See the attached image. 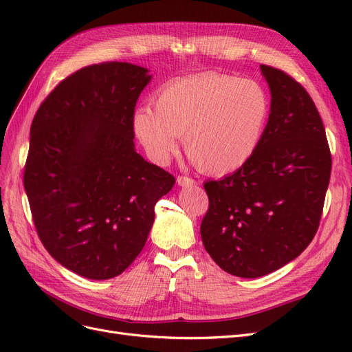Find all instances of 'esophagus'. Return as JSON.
Returning a JSON list of instances; mask_svg holds the SVG:
<instances>
[{
	"instance_id": "obj_1",
	"label": "esophagus",
	"mask_w": 352,
	"mask_h": 352,
	"mask_svg": "<svg viewBox=\"0 0 352 352\" xmlns=\"http://www.w3.org/2000/svg\"><path fill=\"white\" fill-rule=\"evenodd\" d=\"M177 185L179 186H195L197 182L192 177L188 176H177Z\"/></svg>"
}]
</instances>
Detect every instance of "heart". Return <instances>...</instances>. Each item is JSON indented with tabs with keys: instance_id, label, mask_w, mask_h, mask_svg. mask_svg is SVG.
<instances>
[{
	"instance_id": "obj_1",
	"label": "heart",
	"mask_w": 352,
	"mask_h": 352,
	"mask_svg": "<svg viewBox=\"0 0 352 352\" xmlns=\"http://www.w3.org/2000/svg\"><path fill=\"white\" fill-rule=\"evenodd\" d=\"M270 111V95L258 80L210 72L164 83L154 94L153 109L136 110L133 127L155 162L167 163L184 136L190 162L219 176L250 162Z\"/></svg>"
}]
</instances>
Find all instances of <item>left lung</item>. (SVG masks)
Wrapping results in <instances>:
<instances>
[{"mask_svg": "<svg viewBox=\"0 0 352 352\" xmlns=\"http://www.w3.org/2000/svg\"><path fill=\"white\" fill-rule=\"evenodd\" d=\"M272 92L267 129L250 162L204 189L201 238L220 269L254 279L296 258L320 225L332 155L316 104L283 70L260 66Z\"/></svg>", "mask_w": 352, "mask_h": 352, "instance_id": "left-lung-1", "label": "left lung"}]
</instances>
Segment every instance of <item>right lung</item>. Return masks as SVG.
Returning a JSON list of instances; mask_svg holds the SVG:
<instances>
[{"mask_svg":"<svg viewBox=\"0 0 352 352\" xmlns=\"http://www.w3.org/2000/svg\"><path fill=\"white\" fill-rule=\"evenodd\" d=\"M148 70L91 65L63 79L30 126L25 190L38 236L83 278L111 279L138 257L175 176L135 151L133 116Z\"/></svg>","mask_w":352,"mask_h":352,"instance_id":"add662e5","label":"right lung"}]
</instances>
